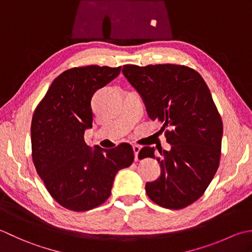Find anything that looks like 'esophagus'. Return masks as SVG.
Wrapping results in <instances>:
<instances>
[{
    "instance_id": "34e87169",
    "label": "esophagus",
    "mask_w": 252,
    "mask_h": 252,
    "mask_svg": "<svg viewBox=\"0 0 252 252\" xmlns=\"http://www.w3.org/2000/svg\"><path fill=\"white\" fill-rule=\"evenodd\" d=\"M132 149H133V153H135V160L138 161V153H139L141 148H140V146H138V145H133Z\"/></svg>"
}]
</instances>
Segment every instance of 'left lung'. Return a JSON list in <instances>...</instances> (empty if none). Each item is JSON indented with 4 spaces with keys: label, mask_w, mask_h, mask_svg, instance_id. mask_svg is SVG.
I'll return each instance as SVG.
<instances>
[{
    "label": "left lung",
    "mask_w": 252,
    "mask_h": 252,
    "mask_svg": "<svg viewBox=\"0 0 252 252\" xmlns=\"http://www.w3.org/2000/svg\"><path fill=\"white\" fill-rule=\"evenodd\" d=\"M123 74L139 92L149 117L163 124L169 151L143 147L139 158H155L161 175L146 184L160 207L179 210L202 196L217 173L223 122L211 92L198 71L185 65H124Z\"/></svg>",
    "instance_id": "left-lung-1"
}]
</instances>
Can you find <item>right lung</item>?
I'll list each match as a JSON object with an SVG mask.
<instances>
[{"label": "right lung", "mask_w": 252, "mask_h": 252, "mask_svg": "<svg viewBox=\"0 0 252 252\" xmlns=\"http://www.w3.org/2000/svg\"><path fill=\"white\" fill-rule=\"evenodd\" d=\"M121 69V66L88 65L65 70L53 80L33 112L32 156L35 171L51 197L71 211H88L104 203L116 173L133 162L129 143L91 150L84 138L94 121L92 96Z\"/></svg>", "instance_id": "obj_1"}]
</instances>
